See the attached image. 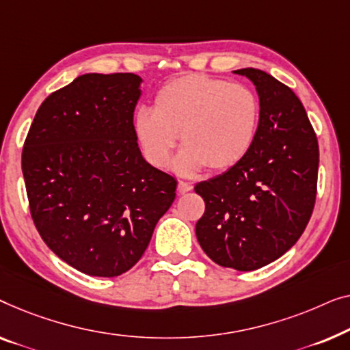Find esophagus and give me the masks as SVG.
<instances>
[{
	"label": "esophagus",
	"instance_id": "1",
	"mask_svg": "<svg viewBox=\"0 0 350 350\" xmlns=\"http://www.w3.org/2000/svg\"><path fill=\"white\" fill-rule=\"evenodd\" d=\"M191 185L190 182H184V180H179V184H177V191H179V193H187V191H190L191 190Z\"/></svg>",
	"mask_w": 350,
	"mask_h": 350
}]
</instances>
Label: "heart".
Here are the masks:
<instances>
[{
    "label": "heart",
    "mask_w": 350,
    "mask_h": 350,
    "mask_svg": "<svg viewBox=\"0 0 350 350\" xmlns=\"http://www.w3.org/2000/svg\"><path fill=\"white\" fill-rule=\"evenodd\" d=\"M260 103L249 87L206 75H184L166 82L154 98V111L135 116V136L147 161L163 170L180 133L184 150L177 170L191 174L225 171L247 155L257 136Z\"/></svg>",
    "instance_id": "1"
}]
</instances>
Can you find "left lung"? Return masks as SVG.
Returning a JSON list of instances; mask_svg holds the SVG:
<instances>
[{
  "label": "left lung",
  "instance_id": "obj_1",
  "mask_svg": "<svg viewBox=\"0 0 350 350\" xmlns=\"http://www.w3.org/2000/svg\"><path fill=\"white\" fill-rule=\"evenodd\" d=\"M234 72L257 87V136L239 163L195 185L206 206L195 231L213 262L252 271L284 255L306 228L316 204L319 142L292 88L255 68Z\"/></svg>",
  "mask_w": 350,
  "mask_h": 350
}]
</instances>
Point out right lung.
Segmentation results:
<instances>
[{
  "label": "right lung",
  "mask_w": 350,
  "mask_h": 350,
  "mask_svg": "<svg viewBox=\"0 0 350 350\" xmlns=\"http://www.w3.org/2000/svg\"><path fill=\"white\" fill-rule=\"evenodd\" d=\"M142 79L83 75L34 116L22 171L34 226L77 271L114 278L135 267L177 180L142 159L133 128Z\"/></svg>",
  "instance_id": "add662e5"
}]
</instances>
